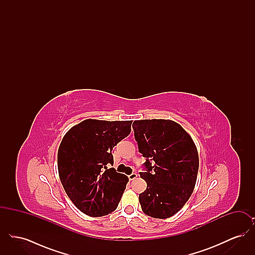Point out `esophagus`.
Listing matches in <instances>:
<instances>
[{
  "instance_id": "esophagus-1",
  "label": "esophagus",
  "mask_w": 255,
  "mask_h": 255,
  "mask_svg": "<svg viewBox=\"0 0 255 255\" xmlns=\"http://www.w3.org/2000/svg\"><path fill=\"white\" fill-rule=\"evenodd\" d=\"M136 177H137V174H136V173H132V174H130V175L128 176V178H129L130 181H133Z\"/></svg>"
}]
</instances>
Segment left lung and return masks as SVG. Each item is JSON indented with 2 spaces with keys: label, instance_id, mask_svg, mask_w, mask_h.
Wrapping results in <instances>:
<instances>
[{
  "label": "left lung",
  "instance_id": "8db88e82",
  "mask_svg": "<svg viewBox=\"0 0 255 255\" xmlns=\"http://www.w3.org/2000/svg\"><path fill=\"white\" fill-rule=\"evenodd\" d=\"M134 139L145 158L140 177L147 187L139 194L146 215L169 218L188 201L199 169L198 151L180 124L167 120L133 122Z\"/></svg>",
  "mask_w": 255,
  "mask_h": 255
}]
</instances>
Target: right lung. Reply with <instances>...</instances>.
Segmentation results:
<instances>
[{
	"label": "right lung",
	"mask_w": 255,
	"mask_h": 255,
	"mask_svg": "<svg viewBox=\"0 0 255 255\" xmlns=\"http://www.w3.org/2000/svg\"><path fill=\"white\" fill-rule=\"evenodd\" d=\"M131 124L86 120L61 141L57 163L62 185L86 215L104 216L119 206L129 179L109 165L114 164L113 148L131 133Z\"/></svg>",
	"instance_id": "1"
}]
</instances>
